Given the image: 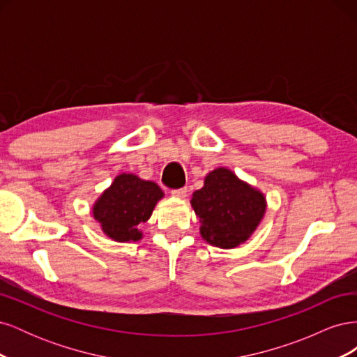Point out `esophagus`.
Wrapping results in <instances>:
<instances>
[{
  "label": "esophagus",
  "mask_w": 357,
  "mask_h": 357,
  "mask_svg": "<svg viewBox=\"0 0 357 357\" xmlns=\"http://www.w3.org/2000/svg\"><path fill=\"white\" fill-rule=\"evenodd\" d=\"M171 195H172V197H177V198H186V195H188V188L172 189V190H171Z\"/></svg>",
  "instance_id": "obj_1"
}]
</instances>
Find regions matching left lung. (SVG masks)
Instances as JSON below:
<instances>
[{"label":"left lung","instance_id":"obj_1","mask_svg":"<svg viewBox=\"0 0 357 357\" xmlns=\"http://www.w3.org/2000/svg\"><path fill=\"white\" fill-rule=\"evenodd\" d=\"M190 204L199 218L202 238L220 248L244 243L261 223L266 208L262 193L226 168L211 171L204 188L193 192Z\"/></svg>","mask_w":357,"mask_h":357}]
</instances>
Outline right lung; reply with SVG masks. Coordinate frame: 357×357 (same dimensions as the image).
Segmentation results:
<instances>
[{
  "instance_id": "right-lung-1",
  "label": "right lung",
  "mask_w": 357,
  "mask_h": 357,
  "mask_svg": "<svg viewBox=\"0 0 357 357\" xmlns=\"http://www.w3.org/2000/svg\"><path fill=\"white\" fill-rule=\"evenodd\" d=\"M162 197L164 192L156 183L121 174L95 202L93 218L112 240L138 241L142 238L138 225L149 220Z\"/></svg>"
}]
</instances>
